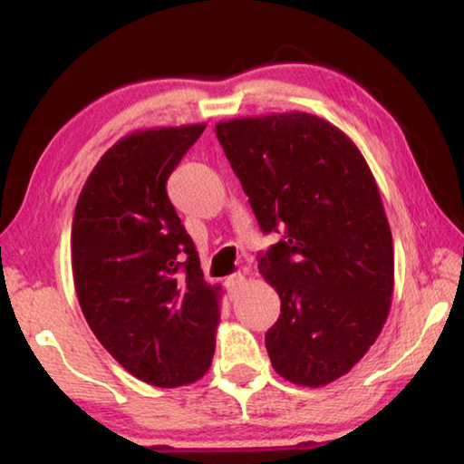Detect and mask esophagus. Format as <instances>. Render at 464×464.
Wrapping results in <instances>:
<instances>
[{"label":"esophagus","instance_id":"1","mask_svg":"<svg viewBox=\"0 0 464 464\" xmlns=\"http://www.w3.org/2000/svg\"><path fill=\"white\" fill-rule=\"evenodd\" d=\"M243 282H246V276H243V274H231V276H227V280H225V286L229 288V290H235V288H239Z\"/></svg>","mask_w":464,"mask_h":464}]
</instances>
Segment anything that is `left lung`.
<instances>
[{"instance_id":"obj_1","label":"left lung","mask_w":464,"mask_h":464,"mask_svg":"<svg viewBox=\"0 0 464 464\" xmlns=\"http://www.w3.org/2000/svg\"><path fill=\"white\" fill-rule=\"evenodd\" d=\"M260 229L282 233L257 268L280 317L266 334L274 371L303 387L350 372L391 309L395 257L382 200L362 153L307 112L218 122Z\"/></svg>"}]
</instances>
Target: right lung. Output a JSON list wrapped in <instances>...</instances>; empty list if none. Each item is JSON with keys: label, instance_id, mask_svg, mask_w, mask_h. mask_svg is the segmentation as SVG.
<instances>
[{"label": "right lung", "instance_id": "add662e5", "mask_svg": "<svg viewBox=\"0 0 464 464\" xmlns=\"http://www.w3.org/2000/svg\"><path fill=\"white\" fill-rule=\"evenodd\" d=\"M204 124L137 130L102 155L77 198L72 254L83 317L139 381L182 387L208 371L218 286L168 196Z\"/></svg>", "mask_w": 464, "mask_h": 464}]
</instances>
